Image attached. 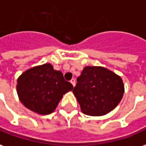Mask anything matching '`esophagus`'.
<instances>
[{"label":"esophagus","instance_id":"esophagus-1","mask_svg":"<svg viewBox=\"0 0 146 146\" xmlns=\"http://www.w3.org/2000/svg\"><path fill=\"white\" fill-rule=\"evenodd\" d=\"M70 82L72 84V86H73V87H74V86H75V80H74V78H72V80L70 81Z\"/></svg>","mask_w":146,"mask_h":146}]
</instances>
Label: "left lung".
<instances>
[{
	"mask_svg": "<svg viewBox=\"0 0 146 146\" xmlns=\"http://www.w3.org/2000/svg\"><path fill=\"white\" fill-rule=\"evenodd\" d=\"M124 92V83L119 75L96 66L85 67L73 89L82 112L89 116L110 112L121 102Z\"/></svg>",
	"mask_w": 146,
	"mask_h": 146,
	"instance_id": "1",
	"label": "left lung"
}]
</instances>
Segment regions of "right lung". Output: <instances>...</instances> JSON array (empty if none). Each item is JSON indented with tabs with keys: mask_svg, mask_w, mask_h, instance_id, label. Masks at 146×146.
Returning a JSON list of instances; mask_svg holds the SVG:
<instances>
[{
	"mask_svg": "<svg viewBox=\"0 0 146 146\" xmlns=\"http://www.w3.org/2000/svg\"><path fill=\"white\" fill-rule=\"evenodd\" d=\"M16 89L26 108L46 115L54 112L63 95L72 91L73 86L64 80L62 72L47 63L23 72L17 80Z\"/></svg>",
	"mask_w": 146,
	"mask_h": 146,
	"instance_id": "add662e5",
	"label": "right lung"
}]
</instances>
